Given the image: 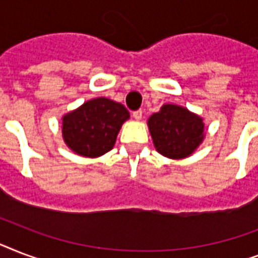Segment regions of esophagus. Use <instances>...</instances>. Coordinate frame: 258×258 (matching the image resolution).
I'll return each instance as SVG.
<instances>
[{"instance_id": "34e87169", "label": "esophagus", "mask_w": 258, "mask_h": 258, "mask_svg": "<svg viewBox=\"0 0 258 258\" xmlns=\"http://www.w3.org/2000/svg\"><path fill=\"white\" fill-rule=\"evenodd\" d=\"M133 116L135 120H141L142 116H143V112H142V109H138V111H135V112L133 113Z\"/></svg>"}]
</instances>
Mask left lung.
I'll return each instance as SVG.
<instances>
[{"instance_id":"left-lung-1","label":"left lung","mask_w":258,"mask_h":258,"mask_svg":"<svg viewBox=\"0 0 258 258\" xmlns=\"http://www.w3.org/2000/svg\"><path fill=\"white\" fill-rule=\"evenodd\" d=\"M147 125L155 150L169 159L190 157L206 135L204 117L176 104L162 105Z\"/></svg>"}]
</instances>
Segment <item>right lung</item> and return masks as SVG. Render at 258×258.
Instances as JSON below:
<instances>
[{
	"label": "right lung",
	"mask_w": 258,
	"mask_h": 258,
	"mask_svg": "<svg viewBox=\"0 0 258 258\" xmlns=\"http://www.w3.org/2000/svg\"><path fill=\"white\" fill-rule=\"evenodd\" d=\"M130 112L117 101L95 97L61 117L62 141L75 154L99 158L113 149Z\"/></svg>",
	"instance_id": "right-lung-1"
}]
</instances>
